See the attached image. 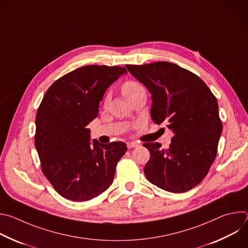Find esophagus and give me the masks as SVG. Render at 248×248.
Masks as SVG:
<instances>
[{
    "label": "esophagus",
    "instance_id": "1",
    "mask_svg": "<svg viewBox=\"0 0 248 248\" xmlns=\"http://www.w3.org/2000/svg\"><path fill=\"white\" fill-rule=\"evenodd\" d=\"M126 146L128 149H131V148H135L138 146V144L136 142H133V141H129V142L126 143Z\"/></svg>",
    "mask_w": 248,
    "mask_h": 248
}]
</instances>
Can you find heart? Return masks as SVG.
<instances>
[{
  "instance_id": "b5f03b06",
  "label": "heart",
  "mask_w": 248,
  "mask_h": 248,
  "mask_svg": "<svg viewBox=\"0 0 248 248\" xmlns=\"http://www.w3.org/2000/svg\"><path fill=\"white\" fill-rule=\"evenodd\" d=\"M141 89H143L142 85H141L137 81H134V80H127V81L124 82L123 85H122V93H123V95L124 96V98L126 100L129 99L132 95H134L136 92H138ZM108 100H109V97L107 95L104 99V103L107 104Z\"/></svg>"
}]
</instances>
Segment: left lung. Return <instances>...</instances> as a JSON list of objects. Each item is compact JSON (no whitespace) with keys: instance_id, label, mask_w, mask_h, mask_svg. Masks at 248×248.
Segmentation results:
<instances>
[{"instance_id":"left-lung-1","label":"left lung","mask_w":248,"mask_h":248,"mask_svg":"<svg viewBox=\"0 0 248 248\" xmlns=\"http://www.w3.org/2000/svg\"><path fill=\"white\" fill-rule=\"evenodd\" d=\"M128 72L152 94L151 118L172 131L169 149L144 143L150 159L147 180L158 187L182 193L199 185L213 164L223 124L218 102L196 75L169 62L126 64Z\"/></svg>"}]
</instances>
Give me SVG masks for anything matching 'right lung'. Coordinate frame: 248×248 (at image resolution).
I'll list each match as a JSON object with an SVG mask.
<instances>
[{
    "label": "right lung",
    "mask_w": 248,
    "mask_h": 248,
    "mask_svg": "<svg viewBox=\"0 0 248 248\" xmlns=\"http://www.w3.org/2000/svg\"><path fill=\"white\" fill-rule=\"evenodd\" d=\"M123 66L85 65L57 79L45 93L35 124V147L41 170L55 190L73 201H87L112 185L124 142L90 144L87 124L99 112L107 88Z\"/></svg>",
    "instance_id": "right-lung-1"
}]
</instances>
